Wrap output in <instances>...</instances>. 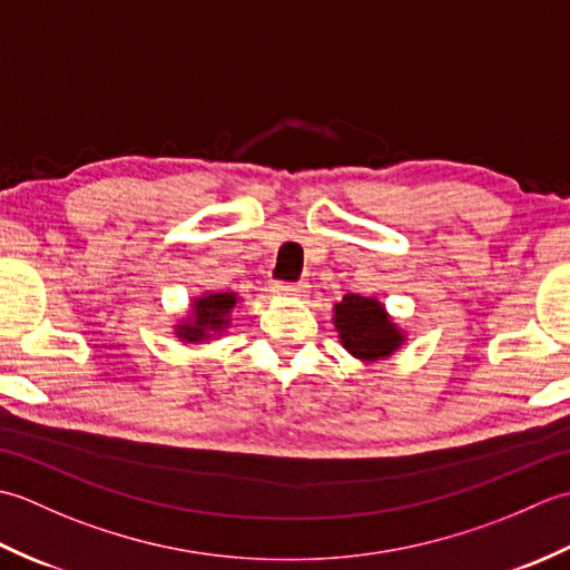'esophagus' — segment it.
Returning <instances> with one entry per match:
<instances>
[{
  "instance_id": "esophagus-1",
  "label": "esophagus",
  "mask_w": 570,
  "mask_h": 570,
  "mask_svg": "<svg viewBox=\"0 0 570 570\" xmlns=\"http://www.w3.org/2000/svg\"><path fill=\"white\" fill-rule=\"evenodd\" d=\"M308 282H296V284H284V282H276L274 284V292L278 296H306L308 294Z\"/></svg>"
}]
</instances>
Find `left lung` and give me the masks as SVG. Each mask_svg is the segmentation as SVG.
<instances>
[{
	"mask_svg": "<svg viewBox=\"0 0 570 570\" xmlns=\"http://www.w3.org/2000/svg\"><path fill=\"white\" fill-rule=\"evenodd\" d=\"M335 325L343 345L360 360L386 357L402 343V333L394 328L374 298L347 294L335 306Z\"/></svg>",
	"mask_w": 570,
	"mask_h": 570,
	"instance_id": "8db88e82",
	"label": "left lung"
}]
</instances>
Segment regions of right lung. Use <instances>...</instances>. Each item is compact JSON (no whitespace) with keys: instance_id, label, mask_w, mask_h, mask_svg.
<instances>
[{"instance_id":"obj_1","label":"right lung","mask_w":570,"mask_h":570,"mask_svg":"<svg viewBox=\"0 0 570 570\" xmlns=\"http://www.w3.org/2000/svg\"><path fill=\"white\" fill-rule=\"evenodd\" d=\"M233 306V294H210L198 298L196 318H193V325H180V337H186V341H200L208 331H220L225 325V313H229Z\"/></svg>"}]
</instances>
